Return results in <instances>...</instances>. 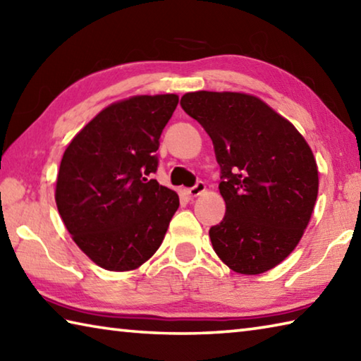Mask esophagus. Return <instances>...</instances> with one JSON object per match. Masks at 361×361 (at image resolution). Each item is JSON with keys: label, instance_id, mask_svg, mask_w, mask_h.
<instances>
[{"label": "esophagus", "instance_id": "34e87169", "mask_svg": "<svg viewBox=\"0 0 361 361\" xmlns=\"http://www.w3.org/2000/svg\"><path fill=\"white\" fill-rule=\"evenodd\" d=\"M184 192H185L188 198H197V197H200L201 193L206 192V184H204V182H198L197 185L192 187V188H187V190H184Z\"/></svg>", "mask_w": 361, "mask_h": 361}]
</instances>
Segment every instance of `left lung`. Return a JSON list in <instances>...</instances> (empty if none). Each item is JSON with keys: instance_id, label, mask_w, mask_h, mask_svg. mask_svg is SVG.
I'll return each instance as SVG.
<instances>
[{"instance_id": "8db88e82", "label": "left lung", "mask_w": 361, "mask_h": 361, "mask_svg": "<svg viewBox=\"0 0 361 361\" xmlns=\"http://www.w3.org/2000/svg\"><path fill=\"white\" fill-rule=\"evenodd\" d=\"M180 106L209 135L220 164L226 211L209 230L214 250L235 273H267L292 254L312 217L319 169L311 147L254 94L200 90Z\"/></svg>"}]
</instances>
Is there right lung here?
I'll return each instance as SVG.
<instances>
[{"mask_svg":"<svg viewBox=\"0 0 361 361\" xmlns=\"http://www.w3.org/2000/svg\"><path fill=\"white\" fill-rule=\"evenodd\" d=\"M179 97L136 94L104 107L63 154L59 214L78 247L107 271H133L160 247L179 207L174 190L149 179L158 139Z\"/></svg>","mask_w":361,"mask_h":361,"instance_id":"1","label":"right lung"}]
</instances>
